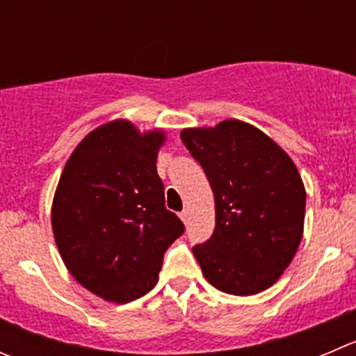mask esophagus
Wrapping results in <instances>:
<instances>
[{"label":"esophagus","instance_id":"34e87169","mask_svg":"<svg viewBox=\"0 0 356 356\" xmlns=\"http://www.w3.org/2000/svg\"><path fill=\"white\" fill-rule=\"evenodd\" d=\"M179 217H181V219H182V222H188V220H189V213H188V210H182V212L181 213H179Z\"/></svg>","mask_w":356,"mask_h":356}]
</instances>
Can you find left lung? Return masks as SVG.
Returning <instances> with one entry per match:
<instances>
[{"label":"left lung","instance_id":"1","mask_svg":"<svg viewBox=\"0 0 356 356\" xmlns=\"http://www.w3.org/2000/svg\"><path fill=\"white\" fill-rule=\"evenodd\" d=\"M181 139L216 200L212 236L193 247L205 278L234 296L271 287L302 238L306 191L294 161L266 134L238 120L186 129Z\"/></svg>","mask_w":356,"mask_h":356}]
</instances>
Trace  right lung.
I'll use <instances>...</instances> for the list:
<instances>
[{
  "mask_svg": "<svg viewBox=\"0 0 356 356\" xmlns=\"http://www.w3.org/2000/svg\"><path fill=\"white\" fill-rule=\"evenodd\" d=\"M165 136H140L125 120L99 127L65 163L51 227L72 277L106 301L130 302L158 282L167 248L184 224L165 207L156 172Z\"/></svg>",
  "mask_w": 356,
  "mask_h": 356,
  "instance_id": "right-lung-1",
  "label": "right lung"
}]
</instances>
